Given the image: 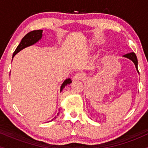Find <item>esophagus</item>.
Listing matches in <instances>:
<instances>
[{
  "label": "esophagus",
  "instance_id": "34e87169",
  "mask_svg": "<svg viewBox=\"0 0 148 148\" xmlns=\"http://www.w3.org/2000/svg\"><path fill=\"white\" fill-rule=\"evenodd\" d=\"M85 79V75L82 73H77L75 76H74V80H84Z\"/></svg>",
  "mask_w": 148,
  "mask_h": 148
}]
</instances>
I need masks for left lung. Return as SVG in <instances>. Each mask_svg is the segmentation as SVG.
I'll return each mask as SVG.
<instances>
[{"label": "left lung", "mask_w": 148, "mask_h": 148, "mask_svg": "<svg viewBox=\"0 0 148 148\" xmlns=\"http://www.w3.org/2000/svg\"><path fill=\"white\" fill-rule=\"evenodd\" d=\"M124 57H126V58H127L130 59L131 60L133 61L134 63L135 64L136 68L137 71H138V60H137V57H136V54L134 53V52H132V53H127V54H125V55H124Z\"/></svg>", "instance_id": "1"}]
</instances>
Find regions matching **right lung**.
Listing matches in <instances>:
<instances>
[{
    "instance_id": "add662e5",
    "label": "right lung",
    "mask_w": 148,
    "mask_h": 148,
    "mask_svg": "<svg viewBox=\"0 0 148 148\" xmlns=\"http://www.w3.org/2000/svg\"><path fill=\"white\" fill-rule=\"evenodd\" d=\"M42 36V30H33V31L27 33L26 35H25V36L23 37V39L21 40V42H20V44L18 45V47H16V50H15L14 53H13L12 58H13V57H14L18 52H19L20 51L22 50L23 49H24L27 47H29V46H30V45H33V44L36 43V42L38 41L39 40H40V39H41ZM71 83H72V81H71L70 79H66L65 81L63 82V84H62V86H61L60 91L62 90L63 89V88L65 87L67 85L70 84ZM58 114H59V112H58V113L57 114V115Z\"/></svg>"
}]
</instances>
